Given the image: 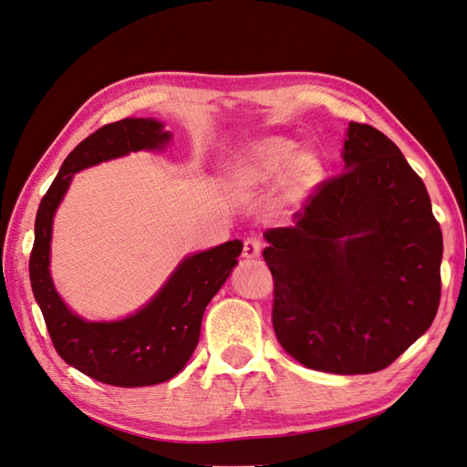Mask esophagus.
Segmentation results:
<instances>
[{
  "instance_id": "1",
  "label": "esophagus",
  "mask_w": 467,
  "mask_h": 467,
  "mask_svg": "<svg viewBox=\"0 0 467 467\" xmlns=\"http://www.w3.org/2000/svg\"><path fill=\"white\" fill-rule=\"evenodd\" d=\"M262 248H264V243L260 238L255 236H250L244 240V248H243V255L248 257V260H254V257H257L262 254Z\"/></svg>"
}]
</instances>
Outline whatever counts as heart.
<instances>
[{"label": "heart", "instance_id": "heart-1", "mask_svg": "<svg viewBox=\"0 0 467 467\" xmlns=\"http://www.w3.org/2000/svg\"><path fill=\"white\" fill-rule=\"evenodd\" d=\"M286 138H265L238 153L231 167V182L238 190H252L283 175L281 196L288 203L302 202L321 179V163L314 153L295 155Z\"/></svg>", "mask_w": 467, "mask_h": 467}]
</instances>
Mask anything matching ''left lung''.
<instances>
[{
    "mask_svg": "<svg viewBox=\"0 0 467 467\" xmlns=\"http://www.w3.org/2000/svg\"><path fill=\"white\" fill-rule=\"evenodd\" d=\"M344 172L309 194L295 227L269 229L273 329L302 366L389 368L433 323L442 233L427 188L390 138L350 123Z\"/></svg>",
    "mask_w": 467,
    "mask_h": 467,
    "instance_id": "8db88e82",
    "label": "left lung"
}]
</instances>
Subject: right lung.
Masks as SVG:
<instances>
[{
	"label": "right lung",
	"mask_w": 467,
	"mask_h": 467,
	"mask_svg": "<svg viewBox=\"0 0 467 467\" xmlns=\"http://www.w3.org/2000/svg\"><path fill=\"white\" fill-rule=\"evenodd\" d=\"M169 138L151 119H123L98 129L67 155L34 224L30 283L54 348L68 366L113 387L158 385L184 368L198 344L205 306L243 252V243L231 240L186 257L146 307L120 321L88 323L59 298L47 269L51 223L75 172L129 151L160 148Z\"/></svg>",
	"instance_id": "add662e5"
}]
</instances>
